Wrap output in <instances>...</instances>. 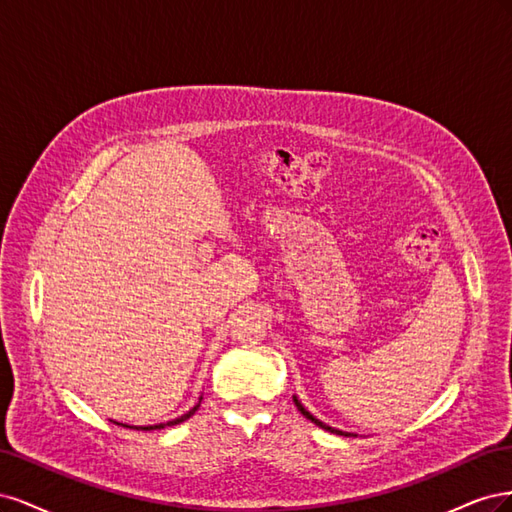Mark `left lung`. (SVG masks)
<instances>
[{"mask_svg":"<svg viewBox=\"0 0 512 512\" xmlns=\"http://www.w3.org/2000/svg\"><path fill=\"white\" fill-rule=\"evenodd\" d=\"M294 406H297L299 408V412L307 418V421H312L314 425H318V427H322V429H327V431H331V433H339V436H350V433H346V431H339V429H333V427H329V425H324L322 421H318V418L316 416H312V414H309L305 408H303V404H301V401L297 399V397H294Z\"/></svg>","mask_w":512,"mask_h":512,"instance_id":"8db88e82","label":"left lung"}]
</instances>
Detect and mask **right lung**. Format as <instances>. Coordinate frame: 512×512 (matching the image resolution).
Masks as SVG:
<instances>
[{"instance_id":"obj_1","label":"right lung","mask_w":512,"mask_h":512,"mask_svg":"<svg viewBox=\"0 0 512 512\" xmlns=\"http://www.w3.org/2000/svg\"><path fill=\"white\" fill-rule=\"evenodd\" d=\"M198 406L200 404H196L190 412H185L183 416H179V418H173V421H168V423H160V425H147V427H130V425H123V427H130V429H145V431H151V429H164V427H170V425H179V423H183L185 418H190L196 410H198Z\"/></svg>"}]
</instances>
